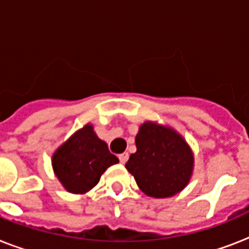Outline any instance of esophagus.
<instances>
[{
    "mask_svg": "<svg viewBox=\"0 0 249 249\" xmlns=\"http://www.w3.org/2000/svg\"><path fill=\"white\" fill-rule=\"evenodd\" d=\"M128 158H129L128 152H124V154H120V155H119V160H120L121 164L126 163V161H128Z\"/></svg>",
    "mask_w": 249,
    "mask_h": 249,
    "instance_id": "34e87169",
    "label": "esophagus"
}]
</instances>
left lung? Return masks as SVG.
Segmentation results:
<instances>
[{"mask_svg": "<svg viewBox=\"0 0 249 249\" xmlns=\"http://www.w3.org/2000/svg\"><path fill=\"white\" fill-rule=\"evenodd\" d=\"M136 154L130 155L125 168L146 195L169 197L189 183L193 152L174 130L144 123L136 137Z\"/></svg>", "mask_w": 249, "mask_h": 249, "instance_id": "left-lung-1", "label": "left lung"}]
</instances>
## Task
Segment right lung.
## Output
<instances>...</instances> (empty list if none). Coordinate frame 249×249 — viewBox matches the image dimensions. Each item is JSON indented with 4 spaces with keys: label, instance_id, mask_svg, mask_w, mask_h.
Masks as SVG:
<instances>
[{
    "label": "right lung",
    "instance_id": "add662e5",
    "mask_svg": "<svg viewBox=\"0 0 249 249\" xmlns=\"http://www.w3.org/2000/svg\"><path fill=\"white\" fill-rule=\"evenodd\" d=\"M119 163L106 142L94 133L91 125L76 132L53 156V168L64 189L84 194L97 185L108 166Z\"/></svg>",
    "mask_w": 249,
    "mask_h": 249
}]
</instances>
